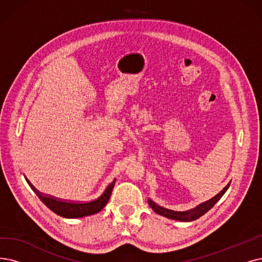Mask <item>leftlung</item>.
Returning a JSON list of instances; mask_svg holds the SVG:
<instances>
[{
  "mask_svg": "<svg viewBox=\"0 0 262 262\" xmlns=\"http://www.w3.org/2000/svg\"><path fill=\"white\" fill-rule=\"evenodd\" d=\"M230 183L224 188L221 192H218L216 195H214L212 199H210V200H207L203 203H200L195 207L191 208V210H188V211L180 212V211L169 210V208H165L163 206H160L157 203H155L151 199H148V204L152 208L154 212H156L157 214L161 215L163 217H166L169 219H174V221H179V222H192V221H195V219H198V218H200L206 212L210 211L211 208L216 204V202L221 200V198L225 194V192L229 188Z\"/></svg>",
  "mask_w": 262,
  "mask_h": 262,
  "instance_id": "obj_1",
  "label": "left lung"
}]
</instances>
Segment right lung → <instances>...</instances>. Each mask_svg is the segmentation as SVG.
I'll return each mask as SVG.
<instances>
[{"mask_svg":"<svg viewBox=\"0 0 262 262\" xmlns=\"http://www.w3.org/2000/svg\"><path fill=\"white\" fill-rule=\"evenodd\" d=\"M27 182H28L29 186L31 187V189H32L36 193L39 200L43 202L50 211H52L55 214H57L61 217H64V218H80V217H85V216L95 215V214L99 213L101 210H103V207L106 205V203L110 200L116 180H114L106 187V189L104 190V192L99 198H97L96 200L87 202V203H73V202H68V201H62L56 198L47 196L43 193H40L38 190H36L34 186L31 184L28 180H27Z\"/></svg>","mask_w":262,"mask_h":262,"instance_id":"right-lung-1","label":"right lung"}]
</instances>
